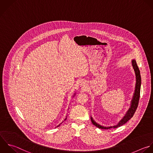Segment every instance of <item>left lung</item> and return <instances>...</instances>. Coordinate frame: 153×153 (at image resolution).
Instances as JSON below:
<instances>
[{
    "label": "left lung",
    "mask_w": 153,
    "mask_h": 153,
    "mask_svg": "<svg viewBox=\"0 0 153 153\" xmlns=\"http://www.w3.org/2000/svg\"><path fill=\"white\" fill-rule=\"evenodd\" d=\"M132 64L134 68V70L135 73V76H136V85H135V92L134 95L133 97V98L131 101V107L129 108V110L127 111L126 114L125 116L123 117V118L119 122V123L114 126H110V127H104L102 126H101L100 125L96 123L92 117L91 119V122L94 125H95L96 127L100 128V129H108L112 128H117L124 124H125L128 121H129L134 115L138 105L139 103V100H140V90H141V74H140V71L139 70V68L137 65V62L135 59H133L132 61Z\"/></svg>",
    "instance_id": "obj_1"
}]
</instances>
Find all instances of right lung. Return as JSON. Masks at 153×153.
<instances>
[{
  "mask_svg": "<svg viewBox=\"0 0 153 153\" xmlns=\"http://www.w3.org/2000/svg\"><path fill=\"white\" fill-rule=\"evenodd\" d=\"M66 119H67V117H66ZM66 119H65V120H66ZM59 126V125H58V126Z\"/></svg>",
  "mask_w": 153,
  "mask_h": 153,
  "instance_id": "right-lung-1",
  "label": "right lung"
}]
</instances>
